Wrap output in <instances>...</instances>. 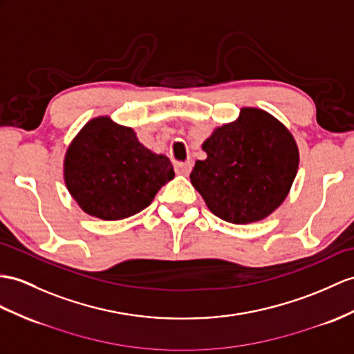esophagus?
Here are the masks:
<instances>
[{"label":"esophagus","instance_id":"34e87169","mask_svg":"<svg viewBox=\"0 0 354 354\" xmlns=\"http://www.w3.org/2000/svg\"><path fill=\"white\" fill-rule=\"evenodd\" d=\"M192 169V163L189 162H177L176 163V172L180 176H187Z\"/></svg>","mask_w":354,"mask_h":354}]
</instances>
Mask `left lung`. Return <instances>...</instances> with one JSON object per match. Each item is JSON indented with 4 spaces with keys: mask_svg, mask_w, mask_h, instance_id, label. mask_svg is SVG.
Wrapping results in <instances>:
<instances>
[{
    "mask_svg": "<svg viewBox=\"0 0 354 354\" xmlns=\"http://www.w3.org/2000/svg\"><path fill=\"white\" fill-rule=\"evenodd\" d=\"M207 158L196 160L191 183L209 210L231 223L269 216L286 200L299 169L295 136L260 108L240 109L203 142Z\"/></svg>",
    "mask_w": 354,
    "mask_h": 354,
    "instance_id": "1",
    "label": "left lung"
}]
</instances>
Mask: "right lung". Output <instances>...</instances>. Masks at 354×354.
<instances>
[{"label":"right lung","mask_w":354,"mask_h":354,"mask_svg":"<svg viewBox=\"0 0 354 354\" xmlns=\"http://www.w3.org/2000/svg\"><path fill=\"white\" fill-rule=\"evenodd\" d=\"M63 177L82 212L120 221L149 207L174 178V171L165 154L144 147L132 127L102 115L90 120L68 144Z\"/></svg>","instance_id":"1"}]
</instances>
